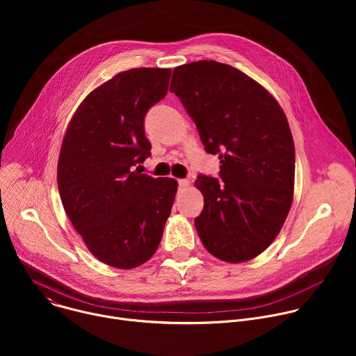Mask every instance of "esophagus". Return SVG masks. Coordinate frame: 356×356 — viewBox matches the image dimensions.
<instances>
[{
	"instance_id": "obj_1",
	"label": "esophagus",
	"mask_w": 356,
	"mask_h": 356,
	"mask_svg": "<svg viewBox=\"0 0 356 356\" xmlns=\"http://www.w3.org/2000/svg\"><path fill=\"white\" fill-rule=\"evenodd\" d=\"M177 183H179V186H180V187H187V186L190 184L187 179H179V180H177Z\"/></svg>"
}]
</instances>
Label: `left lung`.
Here are the masks:
<instances>
[{"label": "left lung", "mask_w": 356, "mask_h": 356, "mask_svg": "<svg viewBox=\"0 0 356 356\" xmlns=\"http://www.w3.org/2000/svg\"><path fill=\"white\" fill-rule=\"evenodd\" d=\"M175 92L204 149L221 159L218 179L198 176L204 209L194 220L204 248L239 264L262 253L280 232L294 188V142L272 94L238 69L200 60L173 70Z\"/></svg>", "instance_id": "obj_1"}]
</instances>
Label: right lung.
Masks as SVG:
<instances>
[{
	"instance_id": "add662e5",
	"label": "right lung",
	"mask_w": 356,
	"mask_h": 356,
	"mask_svg": "<svg viewBox=\"0 0 356 356\" xmlns=\"http://www.w3.org/2000/svg\"><path fill=\"white\" fill-rule=\"evenodd\" d=\"M170 73H118L84 98L63 138L62 204L88 250L113 268L132 269L152 258L175 202V179L135 170L150 156L145 115L168 94Z\"/></svg>"
}]
</instances>
